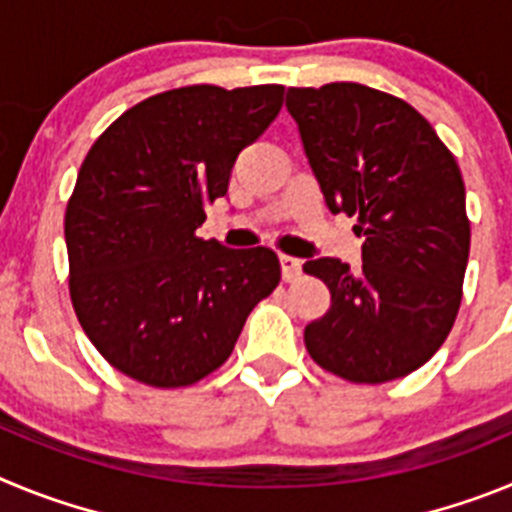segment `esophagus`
<instances>
[{
  "mask_svg": "<svg viewBox=\"0 0 512 512\" xmlns=\"http://www.w3.org/2000/svg\"><path fill=\"white\" fill-rule=\"evenodd\" d=\"M279 264H282L284 282H292V279L300 277V271H302L300 259H295V256H287V253H282V256H279Z\"/></svg>",
  "mask_w": 512,
  "mask_h": 512,
  "instance_id": "1",
  "label": "esophagus"
}]
</instances>
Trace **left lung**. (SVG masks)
<instances>
[{
	"mask_svg": "<svg viewBox=\"0 0 512 512\" xmlns=\"http://www.w3.org/2000/svg\"><path fill=\"white\" fill-rule=\"evenodd\" d=\"M305 156L333 215L356 217L361 269L312 259L330 310L305 328L323 369L359 384L415 372L449 336L469 259L464 179L431 122L379 89H289Z\"/></svg>",
	"mask_w": 512,
	"mask_h": 512,
	"instance_id": "obj_1",
	"label": "left lung"
}]
</instances>
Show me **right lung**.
Listing matches in <instances>:
<instances>
[{
	"mask_svg": "<svg viewBox=\"0 0 512 512\" xmlns=\"http://www.w3.org/2000/svg\"><path fill=\"white\" fill-rule=\"evenodd\" d=\"M282 97L279 84L171 89L122 112L89 148L63 223L69 292L117 372L166 390L200 382L279 284L271 248H225L197 228Z\"/></svg>",
	"mask_w": 512,
	"mask_h": 512,
	"instance_id": "add662e5",
	"label": "right lung"
}]
</instances>
